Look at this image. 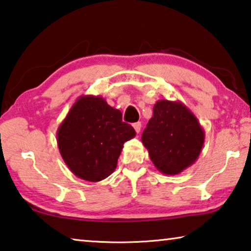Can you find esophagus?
<instances>
[{
    "mask_svg": "<svg viewBox=\"0 0 251 251\" xmlns=\"http://www.w3.org/2000/svg\"><path fill=\"white\" fill-rule=\"evenodd\" d=\"M133 127H134V129L136 130V133H140V132H141V128H142V124H141L140 122L134 123V124H133Z\"/></svg>",
    "mask_w": 251,
    "mask_h": 251,
    "instance_id": "obj_1",
    "label": "esophagus"
}]
</instances>
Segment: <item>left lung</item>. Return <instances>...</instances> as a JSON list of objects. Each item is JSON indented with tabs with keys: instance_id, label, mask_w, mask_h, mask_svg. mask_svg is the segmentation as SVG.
Returning <instances> with one entry per match:
<instances>
[{
	"instance_id": "1",
	"label": "left lung",
	"mask_w": 251,
	"mask_h": 251,
	"mask_svg": "<svg viewBox=\"0 0 251 251\" xmlns=\"http://www.w3.org/2000/svg\"><path fill=\"white\" fill-rule=\"evenodd\" d=\"M204 130L181 101L157 100L142 142L158 171L176 176L198 160L204 144Z\"/></svg>"
}]
</instances>
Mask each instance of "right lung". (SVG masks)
<instances>
[{"instance_id": "obj_1", "label": "right lung", "mask_w": 251, "mask_h": 251, "mask_svg": "<svg viewBox=\"0 0 251 251\" xmlns=\"http://www.w3.org/2000/svg\"><path fill=\"white\" fill-rule=\"evenodd\" d=\"M135 129L122 121L121 110L100 96H80L57 130L61 157L75 176L98 182L117 166L124 143Z\"/></svg>"}]
</instances>
